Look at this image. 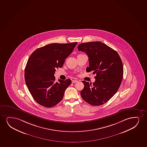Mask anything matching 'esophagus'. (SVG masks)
Masks as SVG:
<instances>
[{"label": "esophagus", "instance_id": "esophagus-1", "mask_svg": "<svg viewBox=\"0 0 147 147\" xmlns=\"http://www.w3.org/2000/svg\"><path fill=\"white\" fill-rule=\"evenodd\" d=\"M78 82V81L76 80H72V83H76V82Z\"/></svg>", "mask_w": 147, "mask_h": 147}]
</instances>
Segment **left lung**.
Masks as SVG:
<instances>
[{"label":"left lung","mask_w":147,"mask_h":147,"mask_svg":"<svg viewBox=\"0 0 147 147\" xmlns=\"http://www.w3.org/2000/svg\"><path fill=\"white\" fill-rule=\"evenodd\" d=\"M79 51L85 52L89 57L87 72L96 74L93 84L82 81L84 87L81 91L82 99L93 106L106 103L116 94L123 76V66L118 53L99 41L82 43Z\"/></svg>","instance_id":"obj_1"}]
</instances>
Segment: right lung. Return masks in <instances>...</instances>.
<instances>
[{
  "label": "right lung",
  "instance_id": "obj_1",
  "mask_svg": "<svg viewBox=\"0 0 147 147\" xmlns=\"http://www.w3.org/2000/svg\"><path fill=\"white\" fill-rule=\"evenodd\" d=\"M77 42L51 43L35 50L27 62L24 77L27 87L33 99L43 107H53L63 99L71 80L55 82L56 69L63 66Z\"/></svg>",
  "mask_w": 147,
  "mask_h": 147
}]
</instances>
